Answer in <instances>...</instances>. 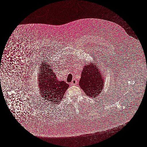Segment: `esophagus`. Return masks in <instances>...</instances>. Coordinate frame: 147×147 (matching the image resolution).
Wrapping results in <instances>:
<instances>
[{
	"label": "esophagus",
	"mask_w": 147,
	"mask_h": 147,
	"mask_svg": "<svg viewBox=\"0 0 147 147\" xmlns=\"http://www.w3.org/2000/svg\"><path fill=\"white\" fill-rule=\"evenodd\" d=\"M77 84V81L76 80H73L71 82V86H74L76 85Z\"/></svg>",
	"instance_id": "34e87169"
}]
</instances>
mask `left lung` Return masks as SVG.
Returning <instances> with one entry per match:
<instances>
[{"instance_id":"1","label":"left lung","mask_w":147,"mask_h":147,"mask_svg":"<svg viewBox=\"0 0 147 147\" xmlns=\"http://www.w3.org/2000/svg\"><path fill=\"white\" fill-rule=\"evenodd\" d=\"M98 68L92 63L84 66L79 81L81 88L92 98L98 96L103 87V78Z\"/></svg>"}]
</instances>
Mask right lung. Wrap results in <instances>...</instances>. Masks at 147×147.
<instances>
[{"instance_id": "obj_1", "label": "right lung", "mask_w": 147, "mask_h": 147, "mask_svg": "<svg viewBox=\"0 0 147 147\" xmlns=\"http://www.w3.org/2000/svg\"><path fill=\"white\" fill-rule=\"evenodd\" d=\"M51 66L46 61L41 65L39 85L41 96L52 104H55L62 100L69 85L65 81H59Z\"/></svg>"}]
</instances>
